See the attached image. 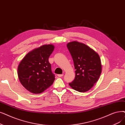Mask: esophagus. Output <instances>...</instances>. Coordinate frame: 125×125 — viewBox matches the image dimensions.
I'll list each match as a JSON object with an SVG mask.
<instances>
[{
    "label": "esophagus",
    "instance_id": "34e87169",
    "mask_svg": "<svg viewBox=\"0 0 125 125\" xmlns=\"http://www.w3.org/2000/svg\"><path fill=\"white\" fill-rule=\"evenodd\" d=\"M63 74H58V76L59 77H62L63 76Z\"/></svg>",
    "mask_w": 125,
    "mask_h": 125
}]
</instances>
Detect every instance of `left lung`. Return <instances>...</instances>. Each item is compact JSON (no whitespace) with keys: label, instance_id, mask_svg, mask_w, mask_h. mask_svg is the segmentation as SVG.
Listing matches in <instances>:
<instances>
[{"label":"left lung","instance_id":"obj_1","mask_svg":"<svg viewBox=\"0 0 125 125\" xmlns=\"http://www.w3.org/2000/svg\"><path fill=\"white\" fill-rule=\"evenodd\" d=\"M67 47L75 69V78L69 85L79 92L88 91L98 81L102 72L99 55L87 45L77 41L68 43Z\"/></svg>","mask_w":125,"mask_h":125}]
</instances>
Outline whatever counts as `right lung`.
Listing matches in <instances>:
<instances>
[{"label": "right lung", "instance_id": "1", "mask_svg": "<svg viewBox=\"0 0 125 125\" xmlns=\"http://www.w3.org/2000/svg\"><path fill=\"white\" fill-rule=\"evenodd\" d=\"M52 44L44 45L29 52L18 67L19 81L32 94H40L51 86L55 80L48 58L54 50Z\"/></svg>", "mask_w": 125, "mask_h": 125}]
</instances>
